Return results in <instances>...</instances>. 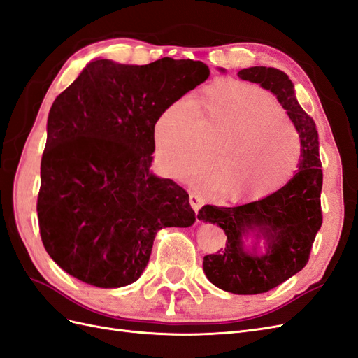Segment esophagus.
Wrapping results in <instances>:
<instances>
[{
    "mask_svg": "<svg viewBox=\"0 0 358 358\" xmlns=\"http://www.w3.org/2000/svg\"><path fill=\"white\" fill-rule=\"evenodd\" d=\"M189 203H190L192 208H194L195 212H198V210L201 208V206L204 204V201H203V198H201L199 195H196V194H190V195H189Z\"/></svg>",
    "mask_w": 358,
    "mask_h": 358,
    "instance_id": "1",
    "label": "esophagus"
}]
</instances>
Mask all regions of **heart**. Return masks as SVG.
<instances>
[{"instance_id": "obj_1", "label": "heart", "mask_w": 358, "mask_h": 358, "mask_svg": "<svg viewBox=\"0 0 358 358\" xmlns=\"http://www.w3.org/2000/svg\"><path fill=\"white\" fill-rule=\"evenodd\" d=\"M157 159L166 176L189 181L207 171L215 177L199 189L217 186L228 203H254L284 187L302 155L298 130L269 92L241 81H216L187 104L178 101L160 113L154 128Z\"/></svg>"}]
</instances>
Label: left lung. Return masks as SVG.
<instances>
[{
	"instance_id": "left-lung-1",
	"label": "left lung",
	"mask_w": 358,
	"mask_h": 358,
	"mask_svg": "<svg viewBox=\"0 0 358 358\" xmlns=\"http://www.w3.org/2000/svg\"><path fill=\"white\" fill-rule=\"evenodd\" d=\"M237 76L259 83L278 98L302 142L298 172L275 194L237 207L204 206L199 210L198 219L219 225L227 236L224 248L204 257L210 282L237 295H257L280 286L307 264L322 225L324 173L316 124L299 106L289 77L266 66L242 69ZM255 226L268 242V251L263 256L248 253L241 242V234Z\"/></svg>"
}]
</instances>
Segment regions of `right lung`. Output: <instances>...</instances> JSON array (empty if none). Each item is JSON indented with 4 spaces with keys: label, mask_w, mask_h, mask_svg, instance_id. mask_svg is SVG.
Masks as SVG:
<instances>
[{
    "label": "right lung",
    "mask_w": 358,
    "mask_h": 358,
    "mask_svg": "<svg viewBox=\"0 0 358 358\" xmlns=\"http://www.w3.org/2000/svg\"><path fill=\"white\" fill-rule=\"evenodd\" d=\"M210 76L203 62H90L52 103L38 219L50 257L101 289L141 277L162 228L190 227L189 194L150 172L160 113Z\"/></svg>",
    "instance_id": "add662e5"
}]
</instances>
